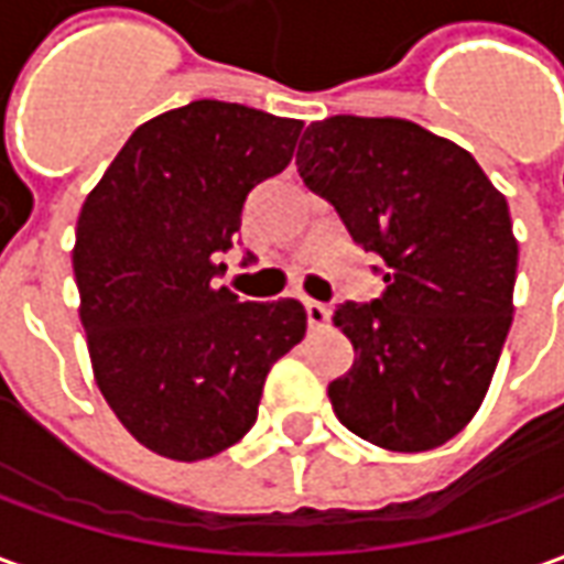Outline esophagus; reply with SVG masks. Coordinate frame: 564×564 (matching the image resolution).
<instances>
[{"label": "esophagus", "mask_w": 564, "mask_h": 564, "mask_svg": "<svg viewBox=\"0 0 564 564\" xmlns=\"http://www.w3.org/2000/svg\"><path fill=\"white\" fill-rule=\"evenodd\" d=\"M305 317L311 329H323L329 323V311H326V305H319V302H305Z\"/></svg>", "instance_id": "obj_1"}]
</instances>
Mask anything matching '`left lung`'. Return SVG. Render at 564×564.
<instances>
[{
  "label": "left lung",
  "instance_id": "obj_1",
  "mask_svg": "<svg viewBox=\"0 0 564 564\" xmlns=\"http://www.w3.org/2000/svg\"><path fill=\"white\" fill-rule=\"evenodd\" d=\"M295 165L354 245L383 262V293L332 317L356 354L329 383L335 416L383 449L441 447L477 414L508 338V198L468 150L402 117L311 123Z\"/></svg>",
  "mask_w": 564,
  "mask_h": 564
}]
</instances>
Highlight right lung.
Instances as JSON below:
<instances>
[{"mask_svg": "<svg viewBox=\"0 0 564 564\" xmlns=\"http://www.w3.org/2000/svg\"><path fill=\"white\" fill-rule=\"evenodd\" d=\"M302 127L217 99L174 108L129 135L80 208L72 269L93 375L129 435L165 459L238 444L271 366L305 338L295 299L214 286L247 193L290 165Z\"/></svg>", "mask_w": 564, "mask_h": 564, "instance_id": "1", "label": "right lung"}]
</instances>
